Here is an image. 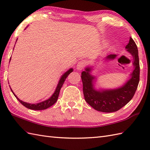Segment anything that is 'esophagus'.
I'll return each mask as SVG.
<instances>
[{"mask_svg":"<svg viewBox=\"0 0 150 150\" xmlns=\"http://www.w3.org/2000/svg\"><path fill=\"white\" fill-rule=\"evenodd\" d=\"M86 62L85 61L82 60L78 62L77 65H76V68H77L78 70H82V69H83V68L86 67Z\"/></svg>","mask_w":150,"mask_h":150,"instance_id":"esophagus-1","label":"esophagus"}]
</instances>
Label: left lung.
Wrapping results in <instances>:
<instances>
[{"mask_svg": "<svg viewBox=\"0 0 150 150\" xmlns=\"http://www.w3.org/2000/svg\"><path fill=\"white\" fill-rule=\"evenodd\" d=\"M134 59V69L131 78L119 88L114 89L96 90L94 87L95 76L91 75V68H86L82 72L83 93L85 100L93 109L103 112H113L117 111L130 102L136 91L139 82L140 67L138 49L135 41L130 37L129 43L125 47ZM117 55L110 54L106 59H114Z\"/></svg>", "mask_w": 150, "mask_h": 150, "instance_id": "8db88e82", "label": "left lung"}]
</instances>
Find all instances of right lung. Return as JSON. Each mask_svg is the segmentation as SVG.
Wrapping results in <instances>:
<instances>
[{"mask_svg": "<svg viewBox=\"0 0 150 150\" xmlns=\"http://www.w3.org/2000/svg\"><path fill=\"white\" fill-rule=\"evenodd\" d=\"M10 60H11V58H10ZM73 70H74V69H73L72 68H70L69 69H68V70L67 72H65L64 74L62 75L60 80H59L57 86L56 88V89H55V91L53 95H52L50 98H49L48 100H45V101H43V102H41L40 103L33 104V103H27V102H23V101L20 100L18 98V97H17L15 95V94L13 93L11 88H11L12 93H13V95H15V96L16 97V99L18 100L23 106H25V107L28 108V109H32V110H45V109H47V108L51 107L52 105H53L54 104L57 102L58 96H59V92H60V90L62 88V85H63V83L65 81L66 79H67V77L69 75V74L73 71Z\"/></svg>", "mask_w": 150, "mask_h": 150, "instance_id": "obj_1", "label": "right lung"}]
</instances>
